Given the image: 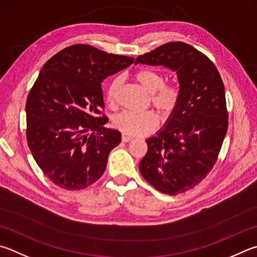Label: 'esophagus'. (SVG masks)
I'll return each instance as SVG.
<instances>
[{
    "label": "esophagus",
    "instance_id": "obj_1",
    "mask_svg": "<svg viewBox=\"0 0 257 257\" xmlns=\"http://www.w3.org/2000/svg\"><path fill=\"white\" fill-rule=\"evenodd\" d=\"M133 136H130V135H127V134H123L122 133V136H121V139H122L123 143H129L130 141H133Z\"/></svg>",
    "mask_w": 257,
    "mask_h": 257
}]
</instances>
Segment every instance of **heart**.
Segmentation results:
<instances>
[{"mask_svg": "<svg viewBox=\"0 0 257 257\" xmlns=\"http://www.w3.org/2000/svg\"><path fill=\"white\" fill-rule=\"evenodd\" d=\"M135 78L142 84L145 90L151 93L152 104L164 114H170L176 109L180 102L181 91L175 83H165L162 72L154 68H141L135 73ZM120 76H115L108 84L105 90V100L113 105L118 97L121 85ZM114 127L130 136H144L156 130L160 125V118L154 111L134 112L123 111L113 118Z\"/></svg>", "mask_w": 257, "mask_h": 257, "instance_id": "obj_1", "label": "heart"}]
</instances>
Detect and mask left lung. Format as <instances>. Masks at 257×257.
<instances>
[{"mask_svg": "<svg viewBox=\"0 0 257 257\" xmlns=\"http://www.w3.org/2000/svg\"><path fill=\"white\" fill-rule=\"evenodd\" d=\"M163 65L176 72L181 97L167 123L148 138L139 171L160 192L176 195L206 179L228 129L225 87L206 55L182 41L138 56L135 64Z\"/></svg>", "mask_w": 257, "mask_h": 257, "instance_id": "8db88e82", "label": "left lung"}]
</instances>
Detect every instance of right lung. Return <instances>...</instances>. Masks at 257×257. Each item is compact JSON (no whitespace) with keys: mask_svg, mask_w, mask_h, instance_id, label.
<instances>
[{"mask_svg":"<svg viewBox=\"0 0 257 257\" xmlns=\"http://www.w3.org/2000/svg\"><path fill=\"white\" fill-rule=\"evenodd\" d=\"M133 63V57L77 44L58 51L41 68L26 103L27 142L55 185L83 190L104 173L121 134L104 127L101 83Z\"/></svg>","mask_w":257,"mask_h":257,"instance_id":"add662e5","label":"right lung"}]
</instances>
